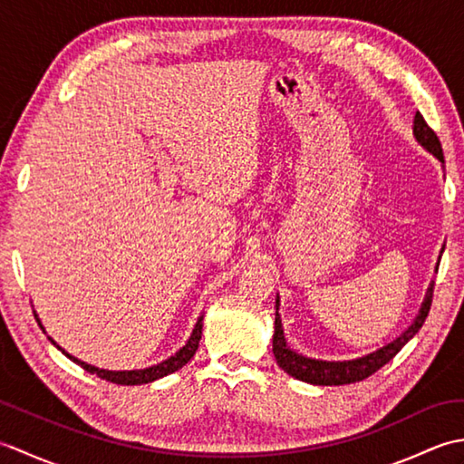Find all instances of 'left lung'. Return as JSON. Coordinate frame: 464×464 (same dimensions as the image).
Segmentation results:
<instances>
[{
	"label": "left lung",
	"mask_w": 464,
	"mask_h": 464,
	"mask_svg": "<svg viewBox=\"0 0 464 464\" xmlns=\"http://www.w3.org/2000/svg\"><path fill=\"white\" fill-rule=\"evenodd\" d=\"M412 135H415V140L422 150H427L430 155H435L440 161V167H445V157H442V147H440L439 137L427 125V121L422 120V115L419 111L415 115V121H412ZM432 285L435 283L430 281L425 299L420 303L419 314L412 319V323L399 334L397 339L382 344V347L377 351L362 354V357H357V359H349V361L311 359V357H304V354L297 351H293L287 344V339H285V331H283V323L279 314V295H277V299H275L277 313H275V333H273L275 359H277L279 367L287 374H291V377L309 384H321V387H334V384H349V382L367 379L372 372H377L382 364H387L392 357H395V354L419 333V329L422 327V323H425L427 314L430 311Z\"/></svg>",
	"instance_id": "obj_1"
}]
</instances>
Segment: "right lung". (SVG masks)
<instances>
[{
	"mask_svg": "<svg viewBox=\"0 0 464 464\" xmlns=\"http://www.w3.org/2000/svg\"><path fill=\"white\" fill-rule=\"evenodd\" d=\"M34 314H35L37 323L42 324V321H39V317H37V313H35V311H34ZM42 329H44V324H42ZM201 331H203V313L199 314V319H197V323H195L191 337L187 339V343L183 344V347H181L179 351H177L175 354H171V357H167V359H165V361H161V362L151 364V367L131 369V371H110V369H100V367H95V364H90V362H85V361H82V359L73 357V354H69L65 349L59 347V344H57L52 337H47V339L52 341V343L55 344V347L65 354L67 359H72L73 362L82 364V367H83L87 372L97 374V377H100V379H105V381L115 382V384H145V382H153V381H157V379H163V377H167V374H171V372H175V371H179V369L183 367V364L189 362V361L193 359V354H195L197 347H199ZM44 333H45V329H44Z\"/></svg>",
	"mask_w": 464,
	"mask_h": 464,
	"instance_id": "add662e5",
	"label": "right lung"
}]
</instances>
